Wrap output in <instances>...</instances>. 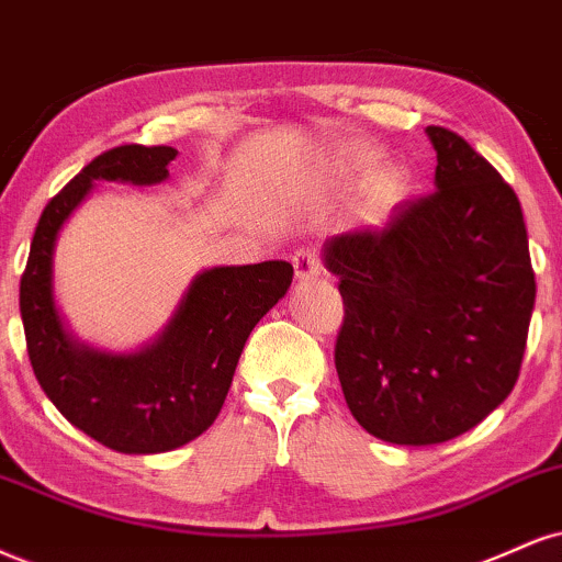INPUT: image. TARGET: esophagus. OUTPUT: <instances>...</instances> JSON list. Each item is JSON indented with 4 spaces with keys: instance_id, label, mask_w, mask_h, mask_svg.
Segmentation results:
<instances>
[{
    "instance_id": "esophagus-1",
    "label": "esophagus",
    "mask_w": 562,
    "mask_h": 562,
    "mask_svg": "<svg viewBox=\"0 0 562 562\" xmlns=\"http://www.w3.org/2000/svg\"><path fill=\"white\" fill-rule=\"evenodd\" d=\"M293 269H295V280L308 282L316 280L322 274V261L311 248H301V251L293 254Z\"/></svg>"
}]
</instances>
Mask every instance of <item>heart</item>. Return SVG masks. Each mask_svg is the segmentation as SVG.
Instances as JSON below:
<instances>
[{"label":"heart","mask_w":562,"mask_h":562,"mask_svg":"<svg viewBox=\"0 0 562 562\" xmlns=\"http://www.w3.org/2000/svg\"><path fill=\"white\" fill-rule=\"evenodd\" d=\"M356 165H358V170L367 172L371 167V157H369V154H363V157L356 159ZM401 195H403L401 175H397V172L376 175V178L371 180V186L367 191V212L374 214V216L387 214L390 209L395 206L397 201H401Z\"/></svg>","instance_id":"1"}]
</instances>
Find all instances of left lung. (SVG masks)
Segmentation results:
<instances>
[{"label": "left lung", "mask_w": 562, "mask_h": 562, "mask_svg": "<svg viewBox=\"0 0 562 562\" xmlns=\"http://www.w3.org/2000/svg\"><path fill=\"white\" fill-rule=\"evenodd\" d=\"M427 138L435 193L322 246L346 303L335 367L350 414L411 448L474 429L510 395L537 299L513 188L461 135Z\"/></svg>", "instance_id": "left-lung-1"}]
</instances>
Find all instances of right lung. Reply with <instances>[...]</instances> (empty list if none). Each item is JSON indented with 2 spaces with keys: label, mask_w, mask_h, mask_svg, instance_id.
I'll return each instance as SVG.
<instances>
[{
  "label": "right lung",
  "mask_w": 562,
  "mask_h": 562,
  "mask_svg": "<svg viewBox=\"0 0 562 562\" xmlns=\"http://www.w3.org/2000/svg\"><path fill=\"white\" fill-rule=\"evenodd\" d=\"M172 146H117L46 204L20 280V316L33 374L72 427L104 448L151 456L182 448L212 427L251 329L293 282V263L201 269L154 340L106 350L67 327L54 295L63 227L97 182L151 188L170 178Z\"/></svg>",
  "instance_id": "add662e5"
}]
</instances>
